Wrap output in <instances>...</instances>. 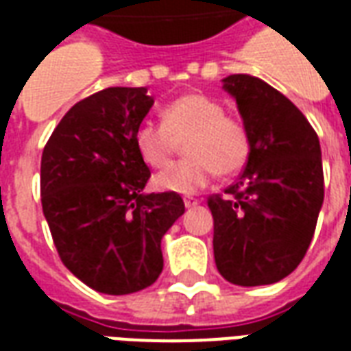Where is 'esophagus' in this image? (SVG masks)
I'll return each mask as SVG.
<instances>
[{
    "mask_svg": "<svg viewBox=\"0 0 351 351\" xmlns=\"http://www.w3.org/2000/svg\"><path fill=\"white\" fill-rule=\"evenodd\" d=\"M197 205H199V199L190 197V195H186V197H184V206H186V208H191V206H197Z\"/></svg>",
    "mask_w": 351,
    "mask_h": 351,
    "instance_id": "esophagus-1",
    "label": "esophagus"
}]
</instances>
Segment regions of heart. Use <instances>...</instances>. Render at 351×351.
<instances>
[{
  "mask_svg": "<svg viewBox=\"0 0 351 351\" xmlns=\"http://www.w3.org/2000/svg\"><path fill=\"white\" fill-rule=\"evenodd\" d=\"M160 123L145 122L135 131V146L146 165L167 167L178 143H184L180 163L154 176V186L171 193H193L214 175L231 176L250 156V137L244 123L226 114V108L205 93H184L161 108Z\"/></svg>",
  "mask_w": 351,
  "mask_h": 351,
  "instance_id": "obj_1",
  "label": "heart"
}]
</instances>
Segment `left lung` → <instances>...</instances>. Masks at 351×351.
I'll list each match as a JSON object with an SVG mask.
<instances>
[{"mask_svg": "<svg viewBox=\"0 0 351 351\" xmlns=\"http://www.w3.org/2000/svg\"><path fill=\"white\" fill-rule=\"evenodd\" d=\"M250 137L246 167L226 195H210L214 259L235 286H267L297 269L324 203V167L316 131L284 93L258 77L229 75Z\"/></svg>", "mask_w": 351, "mask_h": 351, "instance_id": "8db88e82", "label": "left lung"}]
</instances>
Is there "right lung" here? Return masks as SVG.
Here are the masks:
<instances>
[{
    "label": "right lung",
    "instance_id": "1",
    "mask_svg": "<svg viewBox=\"0 0 351 351\" xmlns=\"http://www.w3.org/2000/svg\"><path fill=\"white\" fill-rule=\"evenodd\" d=\"M146 88H107L73 105L41 158V203L60 259L99 293L128 295L163 271L161 239L184 214L178 193H145L135 131Z\"/></svg>",
    "mask_w": 351,
    "mask_h": 351
}]
</instances>
